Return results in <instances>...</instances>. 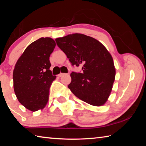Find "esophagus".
Listing matches in <instances>:
<instances>
[{
	"label": "esophagus",
	"instance_id": "esophagus-1",
	"mask_svg": "<svg viewBox=\"0 0 146 146\" xmlns=\"http://www.w3.org/2000/svg\"><path fill=\"white\" fill-rule=\"evenodd\" d=\"M64 75H66V73H60V74H59V75H58V77H61V76H64Z\"/></svg>",
	"mask_w": 146,
	"mask_h": 146
}]
</instances>
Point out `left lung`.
Instances as JSON below:
<instances>
[{"instance_id":"obj_1","label":"left lung","mask_w":146,"mask_h":146,"mask_svg":"<svg viewBox=\"0 0 146 146\" xmlns=\"http://www.w3.org/2000/svg\"><path fill=\"white\" fill-rule=\"evenodd\" d=\"M72 66H82V73H71L68 88L76 97L95 106L104 104L115 81V68L111 54L95 38L80 33L55 39Z\"/></svg>"}]
</instances>
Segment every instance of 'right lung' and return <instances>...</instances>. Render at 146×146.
Wrapping results in <instances>:
<instances>
[{
  "instance_id": "add662e5",
  "label": "right lung",
  "mask_w": 146,
  "mask_h": 146,
  "mask_svg": "<svg viewBox=\"0 0 146 146\" xmlns=\"http://www.w3.org/2000/svg\"><path fill=\"white\" fill-rule=\"evenodd\" d=\"M55 40L42 37L29 44L15 66V93L22 105L31 111L42 110L48 101L49 88L56 76L49 70V56Z\"/></svg>"
}]
</instances>
